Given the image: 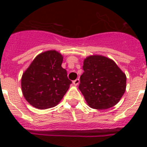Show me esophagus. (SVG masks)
Returning a JSON list of instances; mask_svg holds the SVG:
<instances>
[{
    "label": "esophagus",
    "instance_id": "1",
    "mask_svg": "<svg viewBox=\"0 0 147 147\" xmlns=\"http://www.w3.org/2000/svg\"><path fill=\"white\" fill-rule=\"evenodd\" d=\"M79 83H80V80H79V79H76V80L73 81V84H74L75 86H77V85H79Z\"/></svg>",
    "mask_w": 147,
    "mask_h": 147
}]
</instances>
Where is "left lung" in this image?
Masks as SVG:
<instances>
[{
	"label": "left lung",
	"mask_w": 147,
	"mask_h": 147,
	"mask_svg": "<svg viewBox=\"0 0 147 147\" xmlns=\"http://www.w3.org/2000/svg\"><path fill=\"white\" fill-rule=\"evenodd\" d=\"M79 89L90 107L105 110L115 106L126 90L127 76L113 59L89 56L83 62Z\"/></svg>",
	"instance_id": "1"
}]
</instances>
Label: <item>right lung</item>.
I'll return each mask as SVG.
<instances>
[{"mask_svg": "<svg viewBox=\"0 0 147 147\" xmlns=\"http://www.w3.org/2000/svg\"><path fill=\"white\" fill-rule=\"evenodd\" d=\"M63 57L55 50L42 52L34 58L23 74V96L40 110L55 107L60 102L72 82L62 68Z\"/></svg>", "mask_w": 147, "mask_h": 147, "instance_id": "right-lung-1", "label": "right lung"}]
</instances>
